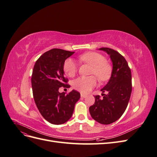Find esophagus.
<instances>
[{
  "label": "esophagus",
  "instance_id": "34e87169",
  "mask_svg": "<svg viewBox=\"0 0 157 157\" xmlns=\"http://www.w3.org/2000/svg\"><path fill=\"white\" fill-rule=\"evenodd\" d=\"M80 96L82 98H85L86 97V94H80Z\"/></svg>",
  "mask_w": 157,
  "mask_h": 157
}]
</instances>
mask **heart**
I'll return each mask as SVG.
<instances>
[{
    "mask_svg": "<svg viewBox=\"0 0 157 157\" xmlns=\"http://www.w3.org/2000/svg\"><path fill=\"white\" fill-rule=\"evenodd\" d=\"M78 59L81 62L92 66L90 74L96 75L100 81H105L110 78L111 66L105 60V58L101 54L95 52H88L80 55ZM63 69L65 75L69 77H73L77 72V64L73 59L69 58L64 62ZM96 77L91 75L89 77H78L73 82V87L79 92L88 93L96 86L98 82Z\"/></svg>",
    "mask_w": 157,
    "mask_h": 157,
    "instance_id": "obj_1",
    "label": "heart"
}]
</instances>
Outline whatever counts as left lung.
Here are the masks:
<instances>
[{"mask_svg": "<svg viewBox=\"0 0 157 157\" xmlns=\"http://www.w3.org/2000/svg\"><path fill=\"white\" fill-rule=\"evenodd\" d=\"M110 56L113 63L111 77L101 91L107 94L101 98L95 96V103L90 106V115L98 122L109 124L119 119L124 113L132 93V74L126 60L120 53L109 48H101Z\"/></svg>", "mask_w": 157, "mask_h": 157, "instance_id": "1", "label": "left lung"}]
</instances>
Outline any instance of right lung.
Returning <instances> with one entry per match:
<instances>
[{
	"label": "right lung",
	"mask_w": 157,
	"mask_h": 157,
	"mask_svg": "<svg viewBox=\"0 0 157 157\" xmlns=\"http://www.w3.org/2000/svg\"><path fill=\"white\" fill-rule=\"evenodd\" d=\"M74 52L53 48L38 59L31 77L33 94L36 105L45 120L53 124L68 121L74 111L80 94L73 90L68 94L59 93L61 87L68 88V79L63 69L65 59Z\"/></svg>",
	"instance_id": "1"
}]
</instances>
